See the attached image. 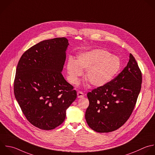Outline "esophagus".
I'll list each match as a JSON object with an SVG mask.
<instances>
[{
    "mask_svg": "<svg viewBox=\"0 0 155 155\" xmlns=\"http://www.w3.org/2000/svg\"><path fill=\"white\" fill-rule=\"evenodd\" d=\"M77 95H78V98H82L84 96V93L82 91H78L77 93Z\"/></svg>",
    "mask_w": 155,
    "mask_h": 155,
    "instance_id": "esophagus-1",
    "label": "esophagus"
}]
</instances>
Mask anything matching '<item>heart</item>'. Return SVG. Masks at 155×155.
<instances>
[{
	"mask_svg": "<svg viewBox=\"0 0 155 155\" xmlns=\"http://www.w3.org/2000/svg\"><path fill=\"white\" fill-rule=\"evenodd\" d=\"M121 67L119 58L104 49H94L79 55L75 61L70 58L67 70L71 83L76 84L87 70L86 79L94 87H101L110 82Z\"/></svg>",
	"mask_w": 155,
	"mask_h": 155,
	"instance_id": "b5f03b06",
	"label": "heart"
}]
</instances>
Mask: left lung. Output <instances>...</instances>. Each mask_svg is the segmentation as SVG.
<instances>
[{
  "mask_svg": "<svg viewBox=\"0 0 155 155\" xmlns=\"http://www.w3.org/2000/svg\"><path fill=\"white\" fill-rule=\"evenodd\" d=\"M124 70L107 84L87 93L89 106L85 112L88 126L99 133H108L128 119L140 91L142 73L131 54Z\"/></svg>",
  "mask_w": 155,
  "mask_h": 155,
  "instance_id": "left-lung-1",
  "label": "left lung"
}]
</instances>
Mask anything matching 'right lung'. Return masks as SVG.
Segmentation results:
<instances>
[{"mask_svg":"<svg viewBox=\"0 0 155 155\" xmlns=\"http://www.w3.org/2000/svg\"><path fill=\"white\" fill-rule=\"evenodd\" d=\"M68 45L65 38L40 42L22 54L17 66L15 97L27 120L42 130L60 125L77 97L61 73Z\"/></svg>","mask_w":155,"mask_h":155,"instance_id":"right-lung-1","label":"right lung"}]
</instances>
